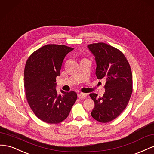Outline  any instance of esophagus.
Returning <instances> with one entry per match:
<instances>
[{
    "label": "esophagus",
    "instance_id": "34e87169",
    "mask_svg": "<svg viewBox=\"0 0 154 154\" xmlns=\"http://www.w3.org/2000/svg\"><path fill=\"white\" fill-rule=\"evenodd\" d=\"M87 96V94H85V93H80V94H78V98L80 99H83Z\"/></svg>",
    "mask_w": 154,
    "mask_h": 154
}]
</instances>
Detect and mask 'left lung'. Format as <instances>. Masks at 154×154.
Returning a JSON list of instances; mask_svg holds the SVG:
<instances>
[{"mask_svg": "<svg viewBox=\"0 0 154 154\" xmlns=\"http://www.w3.org/2000/svg\"><path fill=\"white\" fill-rule=\"evenodd\" d=\"M94 56L96 75L106 80L105 92L102 97L92 93L94 101L92 117L101 123L116 119L128 105L132 92V74L128 62L119 50L100 42L87 45Z\"/></svg>", "mask_w": 154, "mask_h": 154, "instance_id": "obj_1", "label": "left lung"}]
</instances>
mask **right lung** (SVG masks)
<instances>
[{
    "label": "right lung",
    "instance_id": "1",
    "mask_svg": "<svg viewBox=\"0 0 154 154\" xmlns=\"http://www.w3.org/2000/svg\"><path fill=\"white\" fill-rule=\"evenodd\" d=\"M74 48L48 44L40 48L27 59L24 69L26 96L30 108L40 120L57 124L66 119L77 99V94L56 90V78L66 56Z\"/></svg>",
    "mask_w": 154,
    "mask_h": 154
}]
</instances>
